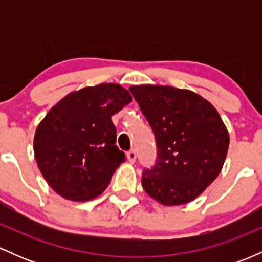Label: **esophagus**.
I'll return each instance as SVG.
<instances>
[{"instance_id": "esophagus-1", "label": "esophagus", "mask_w": 262, "mask_h": 262, "mask_svg": "<svg viewBox=\"0 0 262 262\" xmlns=\"http://www.w3.org/2000/svg\"><path fill=\"white\" fill-rule=\"evenodd\" d=\"M127 158L130 162H135V159H137V152H135V150H129L127 152Z\"/></svg>"}]
</instances>
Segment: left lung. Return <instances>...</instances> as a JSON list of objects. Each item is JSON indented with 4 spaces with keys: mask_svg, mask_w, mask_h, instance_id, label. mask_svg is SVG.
Returning <instances> with one entry per match:
<instances>
[{
    "mask_svg": "<svg viewBox=\"0 0 262 262\" xmlns=\"http://www.w3.org/2000/svg\"><path fill=\"white\" fill-rule=\"evenodd\" d=\"M155 137L156 160L143 170L144 191L165 206L197 198L217 179L229 134L214 107L197 93L171 86L129 89Z\"/></svg>",
    "mask_w": 262,
    "mask_h": 262,
    "instance_id": "left-lung-1",
    "label": "left lung"
}]
</instances>
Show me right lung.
I'll use <instances>...</instances> for the list:
<instances>
[{"label":"right lung","mask_w":262,"mask_h":262,"mask_svg":"<svg viewBox=\"0 0 262 262\" xmlns=\"http://www.w3.org/2000/svg\"><path fill=\"white\" fill-rule=\"evenodd\" d=\"M114 83L85 87L62 98L48 112L34 137L41 175L66 200L90 201L107 188L125 154L116 145L111 117L130 103Z\"/></svg>","instance_id":"add662e5"}]
</instances>
